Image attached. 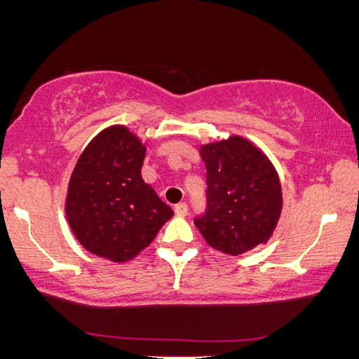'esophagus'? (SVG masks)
I'll return each instance as SVG.
<instances>
[{
    "mask_svg": "<svg viewBox=\"0 0 359 359\" xmlns=\"http://www.w3.org/2000/svg\"><path fill=\"white\" fill-rule=\"evenodd\" d=\"M175 212H176V215H180V217H184V215H188V204L180 203L175 208Z\"/></svg>",
    "mask_w": 359,
    "mask_h": 359,
    "instance_id": "34e87169",
    "label": "esophagus"
}]
</instances>
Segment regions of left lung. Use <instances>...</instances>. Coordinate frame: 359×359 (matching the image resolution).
<instances>
[{
	"instance_id": "8db88e82",
	"label": "left lung",
	"mask_w": 359,
	"mask_h": 359,
	"mask_svg": "<svg viewBox=\"0 0 359 359\" xmlns=\"http://www.w3.org/2000/svg\"><path fill=\"white\" fill-rule=\"evenodd\" d=\"M208 170V210L196 219L205 242L242 255L266 243L283 210V191L271 160L240 135L201 145Z\"/></svg>"
}]
</instances>
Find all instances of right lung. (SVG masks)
Segmentation results:
<instances>
[{"label":"right lung","instance_id":"obj_1","mask_svg":"<svg viewBox=\"0 0 359 359\" xmlns=\"http://www.w3.org/2000/svg\"><path fill=\"white\" fill-rule=\"evenodd\" d=\"M147 147L126 126L101 130L78 158L65 214L78 242L112 263L134 259L173 210L142 180Z\"/></svg>","mask_w":359,"mask_h":359}]
</instances>
